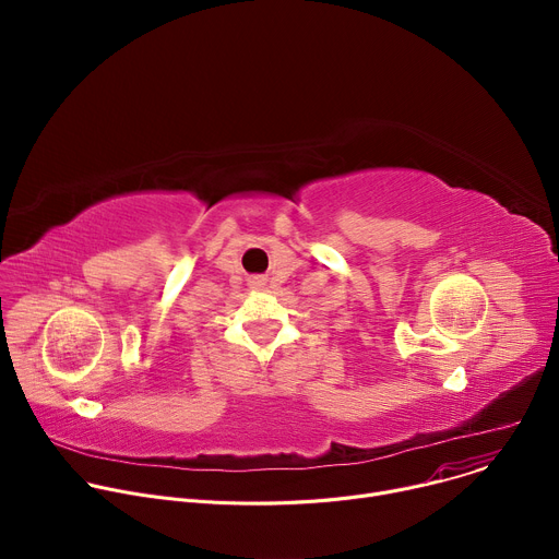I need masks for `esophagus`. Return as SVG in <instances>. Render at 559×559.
<instances>
[{
	"label": "esophagus",
	"mask_w": 559,
	"mask_h": 559,
	"mask_svg": "<svg viewBox=\"0 0 559 559\" xmlns=\"http://www.w3.org/2000/svg\"><path fill=\"white\" fill-rule=\"evenodd\" d=\"M265 283H267V278H263V276H252V278L248 281L250 289H265Z\"/></svg>",
	"instance_id": "esophagus-1"
}]
</instances>
